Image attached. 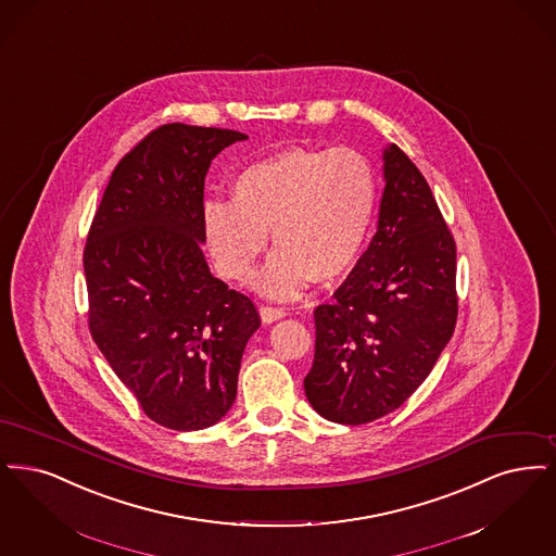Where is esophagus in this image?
I'll return each mask as SVG.
<instances>
[{"label":"esophagus","mask_w":556,"mask_h":556,"mask_svg":"<svg viewBox=\"0 0 556 556\" xmlns=\"http://www.w3.org/2000/svg\"><path fill=\"white\" fill-rule=\"evenodd\" d=\"M260 315H262V319H264V324H271V321H278V319H282L287 312L282 309V307H271V305H262L260 307Z\"/></svg>","instance_id":"1"}]
</instances>
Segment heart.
Segmentation results:
<instances>
[{
	"mask_svg": "<svg viewBox=\"0 0 556 556\" xmlns=\"http://www.w3.org/2000/svg\"><path fill=\"white\" fill-rule=\"evenodd\" d=\"M232 201L210 199L201 212L203 239L222 276L247 282L267 251L280 247L260 278L269 296L290 299L314 278L330 285L357 264L378 185L355 149L280 151L242 169Z\"/></svg>",
	"mask_w": 556,
	"mask_h": 556,
	"instance_id": "heart-1",
	"label": "heart"
}]
</instances>
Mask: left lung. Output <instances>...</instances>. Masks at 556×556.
<instances>
[{
  "label": "left lung",
  "mask_w": 556,
  "mask_h": 556,
  "mask_svg": "<svg viewBox=\"0 0 556 556\" xmlns=\"http://www.w3.org/2000/svg\"><path fill=\"white\" fill-rule=\"evenodd\" d=\"M378 230L357 266L317 305L314 365L303 380L321 417L362 426L399 409L455 332L457 244L424 174L384 151Z\"/></svg>",
  "instance_id": "8db88e82"
}]
</instances>
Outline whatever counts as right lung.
Listing matches in <instances>:
<instances>
[{
	"instance_id": "obj_1",
	"label": "right lung",
	"mask_w": 556,
	"mask_h": 556,
	"mask_svg": "<svg viewBox=\"0 0 556 556\" xmlns=\"http://www.w3.org/2000/svg\"><path fill=\"white\" fill-rule=\"evenodd\" d=\"M244 139L180 122L151 130L112 172L83 251L91 337L147 417L178 432L232 407L244 344L262 324L201 251L205 174Z\"/></svg>"
}]
</instances>
